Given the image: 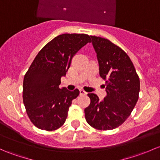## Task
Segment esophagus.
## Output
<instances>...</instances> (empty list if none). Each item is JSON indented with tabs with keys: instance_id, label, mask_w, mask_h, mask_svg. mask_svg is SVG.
I'll use <instances>...</instances> for the list:
<instances>
[{
	"instance_id": "34e87169",
	"label": "esophagus",
	"mask_w": 160,
	"mask_h": 160,
	"mask_svg": "<svg viewBox=\"0 0 160 160\" xmlns=\"http://www.w3.org/2000/svg\"><path fill=\"white\" fill-rule=\"evenodd\" d=\"M87 92L85 90H83V89H80V95H86L87 94Z\"/></svg>"
}]
</instances>
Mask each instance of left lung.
I'll list each match as a JSON object with an SVG mask.
<instances>
[{
	"label": "left lung",
	"instance_id": "left-lung-1",
	"mask_svg": "<svg viewBox=\"0 0 160 160\" xmlns=\"http://www.w3.org/2000/svg\"><path fill=\"white\" fill-rule=\"evenodd\" d=\"M97 53L99 73L106 81L107 96L100 101L88 93L90 104L84 110L87 122L98 130H111L125 122L135 108L140 90L139 77L129 56L108 39L90 36Z\"/></svg>",
	"mask_w": 160,
	"mask_h": 160
}]
</instances>
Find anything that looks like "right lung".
I'll return each instance as SVG.
<instances>
[{
    "instance_id": "obj_1",
    "label": "right lung",
    "mask_w": 160,
    "mask_h": 160,
    "mask_svg": "<svg viewBox=\"0 0 160 160\" xmlns=\"http://www.w3.org/2000/svg\"><path fill=\"white\" fill-rule=\"evenodd\" d=\"M90 38L86 34H62L55 37L39 51L23 81V102L35 126L42 130L60 128L67 118L72 101L80 93L60 88L74 55Z\"/></svg>"
}]
</instances>
